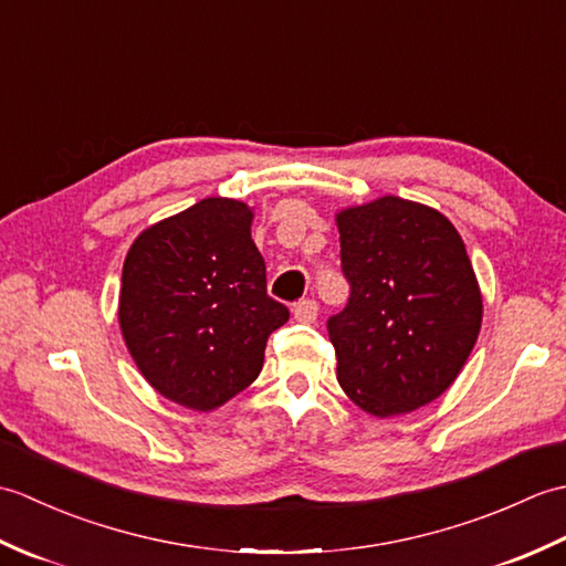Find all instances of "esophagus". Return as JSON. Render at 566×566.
Segmentation results:
<instances>
[{"mask_svg":"<svg viewBox=\"0 0 566 566\" xmlns=\"http://www.w3.org/2000/svg\"><path fill=\"white\" fill-rule=\"evenodd\" d=\"M318 316V304L314 298H302V302L294 304V318L298 323H314Z\"/></svg>","mask_w":566,"mask_h":566,"instance_id":"esophagus-1","label":"esophagus"}]
</instances>
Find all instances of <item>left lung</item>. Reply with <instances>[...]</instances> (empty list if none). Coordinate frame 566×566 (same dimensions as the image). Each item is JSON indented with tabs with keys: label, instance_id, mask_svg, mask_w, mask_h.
Listing matches in <instances>:
<instances>
[{
	"label": "left lung",
	"instance_id": "8db88e82",
	"mask_svg": "<svg viewBox=\"0 0 566 566\" xmlns=\"http://www.w3.org/2000/svg\"><path fill=\"white\" fill-rule=\"evenodd\" d=\"M350 298L328 318L343 391L389 418L436 401L482 328V292L457 228L436 209L381 197L338 213Z\"/></svg>",
	"mask_w": 566,
	"mask_h": 566
}]
</instances>
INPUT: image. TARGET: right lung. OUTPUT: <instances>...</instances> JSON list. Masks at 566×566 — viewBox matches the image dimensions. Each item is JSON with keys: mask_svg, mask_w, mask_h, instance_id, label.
Here are the masks:
<instances>
[{"mask_svg": "<svg viewBox=\"0 0 566 566\" xmlns=\"http://www.w3.org/2000/svg\"><path fill=\"white\" fill-rule=\"evenodd\" d=\"M250 223L248 203L201 199L146 228L124 262L118 323L128 353L155 391L195 411L250 387L270 333L290 321L268 294Z\"/></svg>", "mask_w": 566, "mask_h": 566, "instance_id": "1", "label": "right lung"}]
</instances>
